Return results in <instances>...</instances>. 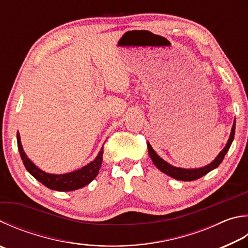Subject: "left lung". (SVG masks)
<instances>
[{
	"mask_svg": "<svg viewBox=\"0 0 248 248\" xmlns=\"http://www.w3.org/2000/svg\"><path fill=\"white\" fill-rule=\"evenodd\" d=\"M234 133H235V120H234L232 129H231V134L230 138H229L227 145L224 146L223 150L219 153V155L216 157L214 161H211L209 165L205 166V167L202 168H195V169H186V168H179V167H174V166L168 164L167 161H165L163 158L156 154V152L153 150V147L151 146L150 143H147V148H148V154H150L151 159L153 160V163L158 168L161 172L166 173L169 177L173 178L175 180H180V181H193V180H197L202 178V175L207 174L210 172L211 170H214L215 168H217L218 166L221 164V161L223 160L224 156H226L227 152L230 148L231 144L234 140Z\"/></svg>",
	"mask_w": 248,
	"mask_h": 248,
	"instance_id": "left-lung-1",
	"label": "left lung"
}]
</instances>
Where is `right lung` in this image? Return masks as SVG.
Returning a JSON list of instances; mask_svg holds the SVG:
<instances>
[{"label": "right lung", "mask_w": 248, "mask_h": 248, "mask_svg": "<svg viewBox=\"0 0 248 248\" xmlns=\"http://www.w3.org/2000/svg\"><path fill=\"white\" fill-rule=\"evenodd\" d=\"M17 146L18 150H19V154L22 159V163H24L27 171L38 180L39 182L44 184L46 187L51 188V190L55 191H62V192H69V191H75L78 190V188L83 187L96 178V175L100 171V168L102 166L103 161V147L102 150L98 153V155L95 157V159L91 163L84 166L81 169H78L73 172L64 173V174H51L46 173L39 169L37 166H35L32 161H31L28 157H27L26 153L24 152V148H22L21 142H20V136L19 133L17 132Z\"/></svg>", "instance_id": "1"}]
</instances>
